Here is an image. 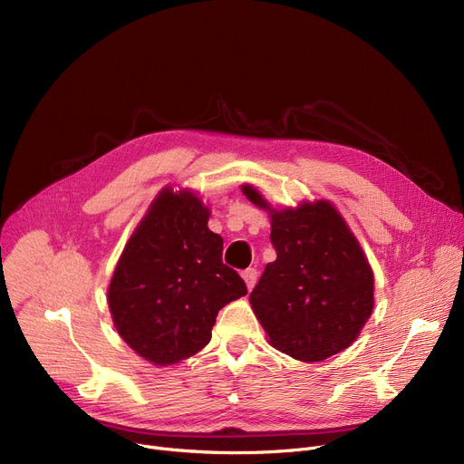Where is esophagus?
<instances>
[{
    "mask_svg": "<svg viewBox=\"0 0 464 464\" xmlns=\"http://www.w3.org/2000/svg\"><path fill=\"white\" fill-rule=\"evenodd\" d=\"M242 278H245L248 289H254V285H256V282H257V271H256V269L242 271Z\"/></svg>",
    "mask_w": 464,
    "mask_h": 464,
    "instance_id": "34e87169",
    "label": "esophagus"
}]
</instances>
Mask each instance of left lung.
<instances>
[{"instance_id": "left-lung-1", "label": "left lung", "mask_w": 464, "mask_h": 464, "mask_svg": "<svg viewBox=\"0 0 464 464\" xmlns=\"http://www.w3.org/2000/svg\"><path fill=\"white\" fill-rule=\"evenodd\" d=\"M240 189L271 218L276 259L250 294L269 344L304 362L344 352L374 310V273L346 219L327 199L273 208L256 186Z\"/></svg>"}]
</instances>
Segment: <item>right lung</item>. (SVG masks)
Masks as SVG:
<instances>
[{"mask_svg":"<svg viewBox=\"0 0 464 464\" xmlns=\"http://www.w3.org/2000/svg\"><path fill=\"white\" fill-rule=\"evenodd\" d=\"M195 191L165 186L121 252L107 289L114 327L142 359L169 367L201 352L216 315L246 295L222 261L224 238Z\"/></svg>","mask_w":464,"mask_h":464,"instance_id":"1","label":"right lung"}]
</instances>
